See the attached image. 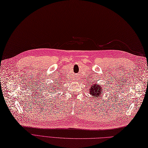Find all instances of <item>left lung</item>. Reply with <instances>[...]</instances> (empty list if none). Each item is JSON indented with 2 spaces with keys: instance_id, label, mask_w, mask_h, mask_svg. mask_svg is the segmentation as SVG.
I'll use <instances>...</instances> for the list:
<instances>
[{
  "instance_id": "left-lung-1",
  "label": "left lung",
  "mask_w": 148,
  "mask_h": 148,
  "mask_svg": "<svg viewBox=\"0 0 148 148\" xmlns=\"http://www.w3.org/2000/svg\"><path fill=\"white\" fill-rule=\"evenodd\" d=\"M95 84V83H94ZM103 88L102 87V85H99V84H93L90 87L89 92L90 94L95 97L98 98L100 96H101V94L103 93Z\"/></svg>"
}]
</instances>
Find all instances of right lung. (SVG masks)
Instances as JSON below:
<instances>
[{
  "instance_id": "obj_1",
  "label": "right lung",
  "mask_w": 148,
  "mask_h": 148,
  "mask_svg": "<svg viewBox=\"0 0 148 148\" xmlns=\"http://www.w3.org/2000/svg\"><path fill=\"white\" fill-rule=\"evenodd\" d=\"M56 84H57V83H56ZM55 85V86H52V87L51 88V89L49 90V93H50V94H51V93H54V92H55V91H56V92H57L58 90L59 89V88H59V87H60V85H59V86H58V85ZM58 86H59L58 88L57 87Z\"/></svg>"
}]
</instances>
